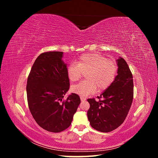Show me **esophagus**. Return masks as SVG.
I'll list each match as a JSON object with an SVG mask.
<instances>
[{
	"mask_svg": "<svg viewBox=\"0 0 158 158\" xmlns=\"http://www.w3.org/2000/svg\"><path fill=\"white\" fill-rule=\"evenodd\" d=\"M80 99L82 102H84V101H85V99H85V98H83V97H80Z\"/></svg>",
	"mask_w": 158,
	"mask_h": 158,
	"instance_id": "1",
	"label": "esophagus"
}]
</instances>
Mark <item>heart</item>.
Segmentation results:
<instances>
[{
  "instance_id": "obj_1",
  "label": "heart",
  "mask_w": 158,
  "mask_h": 158,
  "mask_svg": "<svg viewBox=\"0 0 158 158\" xmlns=\"http://www.w3.org/2000/svg\"><path fill=\"white\" fill-rule=\"evenodd\" d=\"M85 73V79L71 87V92L82 97L88 96L97 89H107L114 82L117 73L114 62L98 53H87L81 55L76 63H70L66 74L70 82L78 80Z\"/></svg>"
}]
</instances>
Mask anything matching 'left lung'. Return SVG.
Returning <instances> with one entry per match:
<instances>
[{"instance_id": "left-lung-1", "label": "left lung", "mask_w": 158, "mask_h": 158, "mask_svg": "<svg viewBox=\"0 0 158 158\" xmlns=\"http://www.w3.org/2000/svg\"><path fill=\"white\" fill-rule=\"evenodd\" d=\"M117 75L113 84L98 96L99 99H88L90 107L88 118L96 131L109 132L120 126L125 120L133 99L132 74L125 60L117 59Z\"/></svg>"}]
</instances>
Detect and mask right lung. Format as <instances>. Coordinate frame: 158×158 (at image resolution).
<instances>
[{"mask_svg":"<svg viewBox=\"0 0 158 158\" xmlns=\"http://www.w3.org/2000/svg\"><path fill=\"white\" fill-rule=\"evenodd\" d=\"M63 57V52L60 51L41 53L27 81V103L32 116L41 128L52 132L70 127L80 103L79 95L73 93L63 101L70 86Z\"/></svg>","mask_w":158,"mask_h":158,"instance_id":"1","label":"right lung"}]
</instances>
